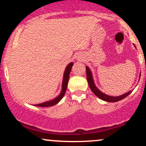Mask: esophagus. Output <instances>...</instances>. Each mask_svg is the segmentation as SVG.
Here are the masks:
<instances>
[{
  "mask_svg": "<svg viewBox=\"0 0 146 146\" xmlns=\"http://www.w3.org/2000/svg\"><path fill=\"white\" fill-rule=\"evenodd\" d=\"M82 58H83V57H82V56H80V55H79V56H78V60H82L83 59H82Z\"/></svg>",
  "mask_w": 146,
  "mask_h": 146,
  "instance_id": "obj_1",
  "label": "esophagus"
}]
</instances>
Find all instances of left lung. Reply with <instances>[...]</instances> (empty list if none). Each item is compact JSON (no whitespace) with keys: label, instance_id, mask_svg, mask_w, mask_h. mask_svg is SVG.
Segmentation results:
<instances>
[{"label":"left lung","instance_id":"8db88e82","mask_svg":"<svg viewBox=\"0 0 146 146\" xmlns=\"http://www.w3.org/2000/svg\"><path fill=\"white\" fill-rule=\"evenodd\" d=\"M135 45V44H134ZM135 47L136 48L135 45ZM86 77H87V80H88V85H89L90 89H91L93 93L96 95L98 98H99L101 100H104V101L106 102H116L118 101H120V100H123L125 98H126L128 95H129L130 93H132V90H130V91L128 92V93H124L123 95H120V96H117V97H113V96H109L108 95H106L104 93H103L102 92L100 91V90L97 88L96 86L95 85L94 81H93V75H92L91 71H90V68L86 66ZM141 76V75H140Z\"/></svg>","mask_w":146,"mask_h":146}]
</instances>
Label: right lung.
Segmentation results:
<instances>
[{"label":"right lung","instance_id":"1","mask_svg":"<svg viewBox=\"0 0 146 146\" xmlns=\"http://www.w3.org/2000/svg\"><path fill=\"white\" fill-rule=\"evenodd\" d=\"M73 63L71 62L69 63V64L66 66V69H65L64 73V76H63V81H62V91L60 93V94L58 95L57 98H56L53 100H50V101L43 102L42 104H36V106L38 107H49L52 106H54L57 104L59 102L60 100H62V98H63L64 95L65 93H66V87H67L68 79H69V74L71 73L72 66H73Z\"/></svg>","mask_w":146,"mask_h":146}]
</instances>
